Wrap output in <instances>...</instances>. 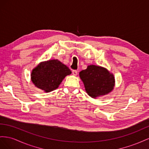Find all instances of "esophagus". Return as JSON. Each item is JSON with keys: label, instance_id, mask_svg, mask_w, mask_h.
<instances>
[{"label": "esophagus", "instance_id": "esophagus-1", "mask_svg": "<svg viewBox=\"0 0 149 149\" xmlns=\"http://www.w3.org/2000/svg\"><path fill=\"white\" fill-rule=\"evenodd\" d=\"M77 74H78L77 70H72V74H73L74 75H75V76L77 75Z\"/></svg>", "mask_w": 149, "mask_h": 149}]
</instances>
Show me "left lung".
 Masks as SVG:
<instances>
[{
  "label": "left lung",
  "instance_id": "obj_1",
  "mask_svg": "<svg viewBox=\"0 0 149 149\" xmlns=\"http://www.w3.org/2000/svg\"><path fill=\"white\" fill-rule=\"evenodd\" d=\"M79 76L86 92L92 98L108 94L115 86L113 75L102 67L90 65L80 72Z\"/></svg>",
  "mask_w": 149,
  "mask_h": 149
}]
</instances>
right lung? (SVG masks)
<instances>
[{"mask_svg":"<svg viewBox=\"0 0 149 149\" xmlns=\"http://www.w3.org/2000/svg\"><path fill=\"white\" fill-rule=\"evenodd\" d=\"M72 73L69 67L58 60L40 62L32 71L31 80L36 87L49 92L56 90L67 75Z\"/></svg>","mask_w":149,"mask_h":149,"instance_id":"add662e5","label":"right lung"}]
</instances>
